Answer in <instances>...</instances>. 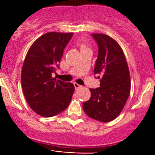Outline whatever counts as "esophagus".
I'll use <instances>...</instances> for the list:
<instances>
[{
    "label": "esophagus",
    "instance_id": "34e87169",
    "mask_svg": "<svg viewBox=\"0 0 155 155\" xmlns=\"http://www.w3.org/2000/svg\"><path fill=\"white\" fill-rule=\"evenodd\" d=\"M74 87H75V89H76V90L80 89L81 87H82L81 85H80V84H78V83H74Z\"/></svg>",
    "mask_w": 155,
    "mask_h": 155
}]
</instances>
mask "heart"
I'll list each match as a JSON object with an SVG mask.
<instances>
[{
	"mask_svg": "<svg viewBox=\"0 0 155 155\" xmlns=\"http://www.w3.org/2000/svg\"><path fill=\"white\" fill-rule=\"evenodd\" d=\"M78 46L81 49V51H83V50H89V48L87 46V44L84 41H81V42H78Z\"/></svg>",
	"mask_w": 155,
	"mask_h": 155,
	"instance_id": "b5f03b06",
	"label": "heart"
}]
</instances>
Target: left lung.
Returning a JSON list of instances; mask_svg holds the SVG:
<instances>
[{
  "label": "left lung",
  "mask_w": 155,
  "mask_h": 155,
  "mask_svg": "<svg viewBox=\"0 0 155 155\" xmlns=\"http://www.w3.org/2000/svg\"><path fill=\"white\" fill-rule=\"evenodd\" d=\"M98 46L94 73L100 76V87L90 88L91 98L83 103L87 116L100 122H110L120 114L130 91V76L122 48L105 34H91Z\"/></svg>",
  "instance_id": "left-lung-1"
}]
</instances>
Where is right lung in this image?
Listing matches in <instances>:
<instances>
[{"mask_svg":"<svg viewBox=\"0 0 155 155\" xmlns=\"http://www.w3.org/2000/svg\"><path fill=\"white\" fill-rule=\"evenodd\" d=\"M72 32H47L30 46L21 69V87L28 105L37 114L51 117L69 105L74 92L72 83L56 80L59 67Z\"/></svg>","mask_w":155,"mask_h":155,"instance_id":"right-lung-1","label":"right lung"}]
</instances>
